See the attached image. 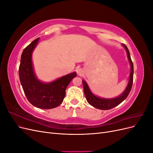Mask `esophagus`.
<instances>
[{"label": "esophagus", "mask_w": 153, "mask_h": 153, "mask_svg": "<svg viewBox=\"0 0 153 153\" xmlns=\"http://www.w3.org/2000/svg\"><path fill=\"white\" fill-rule=\"evenodd\" d=\"M76 73L78 75H82V73H83V71L80 68H78L76 69Z\"/></svg>", "instance_id": "34e87169"}]
</instances>
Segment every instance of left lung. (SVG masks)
Instances as JSON below:
<instances>
[{
	"label": "left lung",
	"mask_w": 153,
	"mask_h": 153,
	"mask_svg": "<svg viewBox=\"0 0 153 153\" xmlns=\"http://www.w3.org/2000/svg\"><path fill=\"white\" fill-rule=\"evenodd\" d=\"M123 46L126 50L128 58L131 66V72L130 75H129L128 84L126 88V89H125V91L123 92V93L121 95H120L119 96L117 97V98L112 99H105L99 98V97H97L94 94H92V92L89 89V87L88 86L87 83L84 80H82L84 94L87 102L96 108L105 110L112 109L114 108L115 106H116L121 103H122L123 101L127 98L129 94V92L131 91L133 79V64L131 59L130 54H129V52L127 47L124 44H123Z\"/></svg>",
	"instance_id": "1"
}]
</instances>
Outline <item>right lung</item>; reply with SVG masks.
I'll list each match as a JSON object with an SVG mask.
<instances>
[{"instance_id":"add662e5","label":"right lung","mask_w":153,"mask_h":153,"mask_svg":"<svg viewBox=\"0 0 153 153\" xmlns=\"http://www.w3.org/2000/svg\"><path fill=\"white\" fill-rule=\"evenodd\" d=\"M39 39L32 41L23 51L19 66V77L23 90L29 102L39 108L51 109L62 103L66 87L76 76V73L68 74L50 83L39 81L35 75L32 62V53Z\"/></svg>"}]
</instances>
